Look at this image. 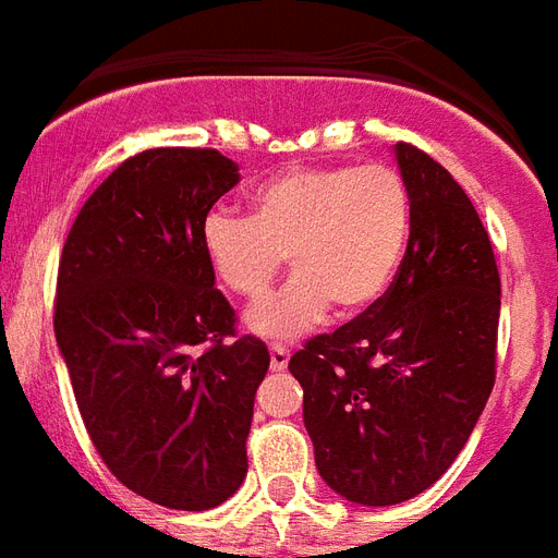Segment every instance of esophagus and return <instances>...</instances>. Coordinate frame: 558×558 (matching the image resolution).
Masks as SVG:
<instances>
[{
  "instance_id": "esophagus-1",
  "label": "esophagus",
  "mask_w": 558,
  "mask_h": 558,
  "mask_svg": "<svg viewBox=\"0 0 558 558\" xmlns=\"http://www.w3.org/2000/svg\"><path fill=\"white\" fill-rule=\"evenodd\" d=\"M288 360H291V351L284 349V345H274V349H270V368H274V372H284V368H288Z\"/></svg>"
}]
</instances>
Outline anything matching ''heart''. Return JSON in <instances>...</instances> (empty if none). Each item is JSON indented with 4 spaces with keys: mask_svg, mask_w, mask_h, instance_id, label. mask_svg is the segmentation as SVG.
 Instances as JSON below:
<instances>
[{
    "mask_svg": "<svg viewBox=\"0 0 558 558\" xmlns=\"http://www.w3.org/2000/svg\"><path fill=\"white\" fill-rule=\"evenodd\" d=\"M412 230V193L398 169L302 167L251 195V218L216 209L202 247L218 284L258 302L288 256L293 282L247 316L258 337L288 340L314 328L328 305L363 314L389 291Z\"/></svg>",
    "mask_w": 558,
    "mask_h": 558,
    "instance_id": "obj_1",
    "label": "heart"
}]
</instances>
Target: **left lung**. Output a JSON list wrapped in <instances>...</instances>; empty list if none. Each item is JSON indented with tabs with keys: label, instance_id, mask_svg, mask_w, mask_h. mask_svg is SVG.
I'll return each instance as SVG.
<instances>
[{
	"label": "left lung",
	"instance_id": "left-lung-1",
	"mask_svg": "<svg viewBox=\"0 0 558 558\" xmlns=\"http://www.w3.org/2000/svg\"><path fill=\"white\" fill-rule=\"evenodd\" d=\"M412 230L389 291L291 356L316 470L363 507L421 496L470 440L496 383L501 279L456 178L395 146Z\"/></svg>",
	"mask_w": 558,
	"mask_h": 558
}]
</instances>
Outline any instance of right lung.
Segmentation results:
<instances>
[{"instance_id": "right-lung-1", "label": "right lung", "mask_w": 558, "mask_h": 558, "mask_svg": "<svg viewBox=\"0 0 558 558\" xmlns=\"http://www.w3.org/2000/svg\"><path fill=\"white\" fill-rule=\"evenodd\" d=\"M235 184L216 149H146L92 193L60 256L53 333L88 438L123 487L169 510L242 487L270 365L265 342L235 337L202 247Z\"/></svg>"}]
</instances>
